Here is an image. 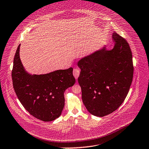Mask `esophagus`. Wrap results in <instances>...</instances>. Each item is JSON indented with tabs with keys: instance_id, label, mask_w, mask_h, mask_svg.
<instances>
[{
	"instance_id": "esophagus-1",
	"label": "esophagus",
	"mask_w": 149,
	"mask_h": 149,
	"mask_svg": "<svg viewBox=\"0 0 149 149\" xmlns=\"http://www.w3.org/2000/svg\"><path fill=\"white\" fill-rule=\"evenodd\" d=\"M80 74V71L78 68H75L74 69L73 71V75L74 76V77L75 78V79H77L79 75Z\"/></svg>"
}]
</instances>
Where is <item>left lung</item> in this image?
<instances>
[{
    "instance_id": "8db88e82",
    "label": "left lung",
    "mask_w": 149,
    "mask_h": 149,
    "mask_svg": "<svg viewBox=\"0 0 149 149\" xmlns=\"http://www.w3.org/2000/svg\"><path fill=\"white\" fill-rule=\"evenodd\" d=\"M114 46H106L79 60L78 78L82 100L92 115L103 117L122 104L129 91L133 77L132 53L126 40L112 34Z\"/></svg>"
}]
</instances>
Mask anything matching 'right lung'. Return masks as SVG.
<instances>
[{
  "label": "right lung",
  "instance_id": "1",
  "mask_svg": "<svg viewBox=\"0 0 149 149\" xmlns=\"http://www.w3.org/2000/svg\"><path fill=\"white\" fill-rule=\"evenodd\" d=\"M20 45L13 59V88L24 107L31 115L45 122L52 121L62 113L65 105V91L75 83L73 68L32 75L25 70L21 61Z\"/></svg>",
  "mask_w": 149,
  "mask_h": 149
}]
</instances>
